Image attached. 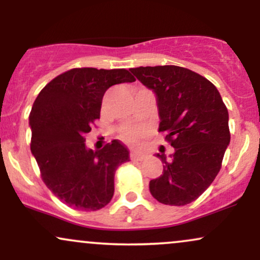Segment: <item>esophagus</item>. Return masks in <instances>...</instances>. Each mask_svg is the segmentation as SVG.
Listing matches in <instances>:
<instances>
[{
  "mask_svg": "<svg viewBox=\"0 0 260 260\" xmlns=\"http://www.w3.org/2000/svg\"><path fill=\"white\" fill-rule=\"evenodd\" d=\"M147 157V154L143 153V151H139V150H134L131 153V160H134V161H143Z\"/></svg>",
  "mask_w": 260,
  "mask_h": 260,
  "instance_id": "esophagus-1",
  "label": "esophagus"
}]
</instances>
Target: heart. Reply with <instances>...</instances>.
Segmentation results:
<instances>
[{
    "label": "heart",
    "mask_w": 260,
    "mask_h": 260,
    "mask_svg": "<svg viewBox=\"0 0 260 260\" xmlns=\"http://www.w3.org/2000/svg\"><path fill=\"white\" fill-rule=\"evenodd\" d=\"M123 138L128 142H136L138 138V132L137 131H127L126 133H123Z\"/></svg>",
    "instance_id": "obj_1"
}]
</instances>
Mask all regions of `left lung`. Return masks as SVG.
Masks as SVG:
<instances>
[{
  "mask_svg": "<svg viewBox=\"0 0 260 260\" xmlns=\"http://www.w3.org/2000/svg\"><path fill=\"white\" fill-rule=\"evenodd\" d=\"M157 96L159 132L175 148L162 161V175L149 183L151 196L166 205L198 199L221 169L230 138L228 107L216 86L201 74L178 66L131 68Z\"/></svg>",
  "mask_w": 260,
  "mask_h": 260,
  "instance_id": "8db88e82",
  "label": "left lung"
}]
</instances>
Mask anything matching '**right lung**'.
<instances>
[{
	"instance_id": "obj_1",
	"label": "right lung",
	"mask_w": 260,
	"mask_h": 260,
	"mask_svg": "<svg viewBox=\"0 0 260 260\" xmlns=\"http://www.w3.org/2000/svg\"><path fill=\"white\" fill-rule=\"evenodd\" d=\"M124 68H73L44 86L29 115L30 149L46 187L68 207L83 211L104 208L115 192V172L129 161L120 140L101 150L85 147V136L100 118L110 86L132 83Z\"/></svg>"
}]
</instances>
